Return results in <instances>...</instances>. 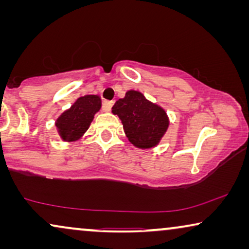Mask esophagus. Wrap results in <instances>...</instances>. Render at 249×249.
<instances>
[{
	"label": "esophagus",
	"instance_id": "34e87169",
	"mask_svg": "<svg viewBox=\"0 0 249 249\" xmlns=\"http://www.w3.org/2000/svg\"><path fill=\"white\" fill-rule=\"evenodd\" d=\"M114 104V101L113 100H105L104 101V107H105V111L108 112L111 110L112 105Z\"/></svg>",
	"mask_w": 249,
	"mask_h": 249
}]
</instances>
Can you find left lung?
Returning <instances> with one entry per match:
<instances>
[{
    "instance_id": "obj_1",
    "label": "left lung",
    "mask_w": 249,
    "mask_h": 249,
    "mask_svg": "<svg viewBox=\"0 0 249 249\" xmlns=\"http://www.w3.org/2000/svg\"><path fill=\"white\" fill-rule=\"evenodd\" d=\"M112 113L121 120L129 142L141 149L158 146L170 124L164 108L134 89L128 90L124 98L115 102Z\"/></svg>"
}]
</instances>
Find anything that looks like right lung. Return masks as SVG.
<instances>
[{
    "label": "right lung",
    "mask_w": 249,
    "mask_h": 249,
    "mask_svg": "<svg viewBox=\"0 0 249 249\" xmlns=\"http://www.w3.org/2000/svg\"><path fill=\"white\" fill-rule=\"evenodd\" d=\"M102 100L98 95H85L60 114L55 120V127L63 142L79 141L88 130L94 115L101 110Z\"/></svg>",
    "instance_id": "1"
}]
</instances>
